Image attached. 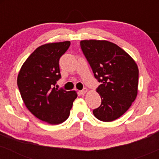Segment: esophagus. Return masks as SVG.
<instances>
[{"instance_id": "esophagus-1", "label": "esophagus", "mask_w": 159, "mask_h": 159, "mask_svg": "<svg viewBox=\"0 0 159 159\" xmlns=\"http://www.w3.org/2000/svg\"><path fill=\"white\" fill-rule=\"evenodd\" d=\"M87 91H88V90H87V88H84V90H82L80 91V93H81V94H82V95H84V94L87 93Z\"/></svg>"}]
</instances>
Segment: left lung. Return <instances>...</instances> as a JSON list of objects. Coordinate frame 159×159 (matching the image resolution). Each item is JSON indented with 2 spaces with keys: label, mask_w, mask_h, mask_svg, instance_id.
I'll return each instance as SVG.
<instances>
[{
  "label": "left lung",
  "mask_w": 159,
  "mask_h": 159,
  "mask_svg": "<svg viewBox=\"0 0 159 159\" xmlns=\"http://www.w3.org/2000/svg\"><path fill=\"white\" fill-rule=\"evenodd\" d=\"M81 47L95 78L102 82L96 92L102 104L93 111L98 120L111 122L125 114L138 90V67L117 45L107 40H81Z\"/></svg>",
  "instance_id": "8db88e82"
}]
</instances>
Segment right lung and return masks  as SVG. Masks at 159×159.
<instances>
[{
	"instance_id": "1",
	"label": "right lung",
	"mask_w": 159,
	"mask_h": 159,
	"mask_svg": "<svg viewBox=\"0 0 159 159\" xmlns=\"http://www.w3.org/2000/svg\"><path fill=\"white\" fill-rule=\"evenodd\" d=\"M69 45V41L40 45L27 57L18 75L17 84L25 106L36 118L51 125L67 120L78 96L75 90L54 87L61 78L59 60Z\"/></svg>"
}]
</instances>
